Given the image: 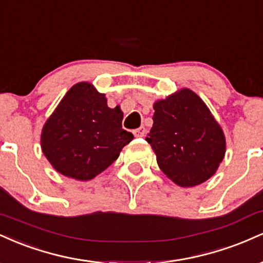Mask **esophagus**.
Returning <instances> with one entry per match:
<instances>
[{
	"mask_svg": "<svg viewBox=\"0 0 263 263\" xmlns=\"http://www.w3.org/2000/svg\"><path fill=\"white\" fill-rule=\"evenodd\" d=\"M144 134H146V128L144 127H140L134 131V135L136 136V137H143Z\"/></svg>",
	"mask_w": 263,
	"mask_h": 263,
	"instance_id": "esophagus-1",
	"label": "esophagus"
}]
</instances>
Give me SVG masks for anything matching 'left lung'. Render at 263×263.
Masks as SVG:
<instances>
[{"label": "left lung", "mask_w": 263, "mask_h": 263, "mask_svg": "<svg viewBox=\"0 0 263 263\" xmlns=\"http://www.w3.org/2000/svg\"><path fill=\"white\" fill-rule=\"evenodd\" d=\"M153 126L146 141L163 173L182 188L206 182L225 157L221 126L209 107L183 87L153 104Z\"/></svg>", "instance_id": "8db88e82"}]
</instances>
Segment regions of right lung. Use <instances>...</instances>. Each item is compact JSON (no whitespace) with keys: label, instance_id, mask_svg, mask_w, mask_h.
I'll use <instances>...</instances> for the list:
<instances>
[{"label":"right lung","instance_id":"obj_1","mask_svg":"<svg viewBox=\"0 0 263 263\" xmlns=\"http://www.w3.org/2000/svg\"><path fill=\"white\" fill-rule=\"evenodd\" d=\"M122 119L120 106L110 108L105 93L81 81L69 89L45 121L42 151L58 173L90 180L110 167L134 140L122 128Z\"/></svg>","mask_w":263,"mask_h":263}]
</instances>
